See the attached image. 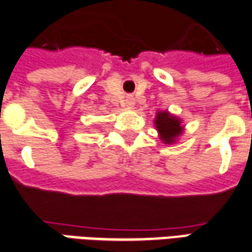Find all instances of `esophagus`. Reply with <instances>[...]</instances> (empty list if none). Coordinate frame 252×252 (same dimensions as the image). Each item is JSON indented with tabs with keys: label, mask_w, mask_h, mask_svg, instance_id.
Masks as SVG:
<instances>
[{
	"label": "esophagus",
	"mask_w": 252,
	"mask_h": 252,
	"mask_svg": "<svg viewBox=\"0 0 252 252\" xmlns=\"http://www.w3.org/2000/svg\"><path fill=\"white\" fill-rule=\"evenodd\" d=\"M126 106H133V105H135V99H133L132 96H126Z\"/></svg>",
	"instance_id": "1"
}]
</instances>
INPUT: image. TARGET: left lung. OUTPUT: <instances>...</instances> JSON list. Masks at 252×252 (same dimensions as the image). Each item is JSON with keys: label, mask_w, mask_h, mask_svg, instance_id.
<instances>
[{"label": "left lung", "mask_w": 252, "mask_h": 252, "mask_svg": "<svg viewBox=\"0 0 252 252\" xmlns=\"http://www.w3.org/2000/svg\"><path fill=\"white\" fill-rule=\"evenodd\" d=\"M156 126L161 139L165 143H173L175 139L179 136L183 131V126H180V120L170 116L168 112H159L157 113Z\"/></svg>", "instance_id": "1"}]
</instances>
